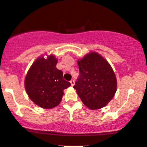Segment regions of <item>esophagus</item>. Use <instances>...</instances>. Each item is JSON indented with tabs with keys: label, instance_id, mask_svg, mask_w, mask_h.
<instances>
[{
	"label": "esophagus",
	"instance_id": "1",
	"mask_svg": "<svg viewBox=\"0 0 147 147\" xmlns=\"http://www.w3.org/2000/svg\"><path fill=\"white\" fill-rule=\"evenodd\" d=\"M70 84L72 86H74V84H75V81H74V80H71L70 81Z\"/></svg>",
	"mask_w": 147,
	"mask_h": 147
}]
</instances>
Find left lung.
<instances>
[{
	"label": "left lung",
	"instance_id": "1",
	"mask_svg": "<svg viewBox=\"0 0 147 147\" xmlns=\"http://www.w3.org/2000/svg\"><path fill=\"white\" fill-rule=\"evenodd\" d=\"M79 78L74 88L86 107L90 110L103 107L117 90V79L106 60L96 52H90L78 61Z\"/></svg>",
	"mask_w": 147,
	"mask_h": 147
}]
</instances>
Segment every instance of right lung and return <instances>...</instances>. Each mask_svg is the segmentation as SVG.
<instances>
[{"mask_svg":"<svg viewBox=\"0 0 147 147\" xmlns=\"http://www.w3.org/2000/svg\"><path fill=\"white\" fill-rule=\"evenodd\" d=\"M53 55L37 59L32 65L25 80V89L30 99L42 108L50 109L61 102L63 90L70 86L63 78V72L56 66Z\"/></svg>","mask_w":147,"mask_h":147,"instance_id":"add662e5","label":"right lung"}]
</instances>
